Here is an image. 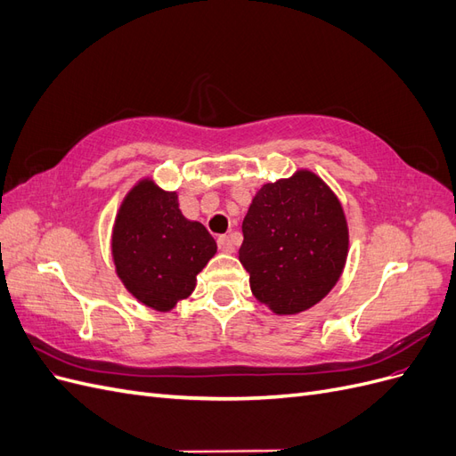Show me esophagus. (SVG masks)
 <instances>
[{
	"mask_svg": "<svg viewBox=\"0 0 456 456\" xmlns=\"http://www.w3.org/2000/svg\"><path fill=\"white\" fill-rule=\"evenodd\" d=\"M216 243H218V249H220V251L233 253V241H232L230 236H218Z\"/></svg>",
	"mask_w": 456,
	"mask_h": 456,
	"instance_id": "obj_1",
	"label": "esophagus"
}]
</instances>
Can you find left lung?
I'll list each match as a JSON object with an SVG mask.
<instances>
[{"label":"left lung","mask_w":456,"mask_h":456,"mask_svg":"<svg viewBox=\"0 0 456 456\" xmlns=\"http://www.w3.org/2000/svg\"><path fill=\"white\" fill-rule=\"evenodd\" d=\"M240 262L255 298L273 314L317 305L340 278L348 256L342 205L320 176L300 169L262 186L243 218Z\"/></svg>","instance_id":"left-lung-1"}]
</instances>
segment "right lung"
Listing matches in <instances>:
<instances>
[{
  "label": "right lung",
  "mask_w": 456,
  "mask_h": 456,
  "mask_svg": "<svg viewBox=\"0 0 456 456\" xmlns=\"http://www.w3.org/2000/svg\"><path fill=\"white\" fill-rule=\"evenodd\" d=\"M215 253L211 233L178 209L176 191L142 178L121 201L112 232L116 273L144 306L169 312L188 298Z\"/></svg>",
  "instance_id": "obj_1"
}]
</instances>
